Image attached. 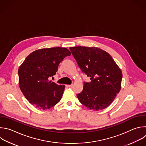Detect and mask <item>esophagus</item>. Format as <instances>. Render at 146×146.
I'll return each mask as SVG.
<instances>
[{
	"mask_svg": "<svg viewBox=\"0 0 146 146\" xmlns=\"http://www.w3.org/2000/svg\"><path fill=\"white\" fill-rule=\"evenodd\" d=\"M66 86L67 87H69V88H72L73 86V84H72V85H66Z\"/></svg>",
	"mask_w": 146,
	"mask_h": 146,
	"instance_id": "34e87169",
	"label": "esophagus"
}]
</instances>
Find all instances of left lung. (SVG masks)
I'll list each match as a JSON object with an SVG mask.
<instances>
[{
  "mask_svg": "<svg viewBox=\"0 0 146 146\" xmlns=\"http://www.w3.org/2000/svg\"><path fill=\"white\" fill-rule=\"evenodd\" d=\"M81 71L90 77L77 94L80 102L93 111L107 108L120 92L122 72L111 56L96 47L69 48Z\"/></svg>",
  "mask_w": 146,
  "mask_h": 146,
  "instance_id": "obj_1",
  "label": "left lung"
}]
</instances>
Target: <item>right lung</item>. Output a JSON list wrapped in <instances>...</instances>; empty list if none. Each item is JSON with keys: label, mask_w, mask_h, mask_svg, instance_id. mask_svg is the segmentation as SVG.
<instances>
[{"label": "right lung", "mask_w": 146, "mask_h": 146, "mask_svg": "<svg viewBox=\"0 0 146 146\" xmlns=\"http://www.w3.org/2000/svg\"><path fill=\"white\" fill-rule=\"evenodd\" d=\"M70 52L65 47L44 48L30 53L18 69L19 88L26 99L39 110H47L61 99L65 86L50 80Z\"/></svg>", "instance_id": "obj_1"}]
</instances>
